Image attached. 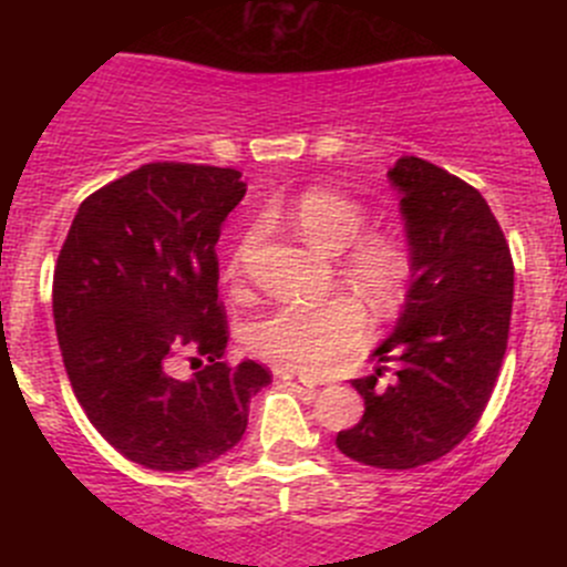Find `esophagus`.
<instances>
[{"mask_svg": "<svg viewBox=\"0 0 567 567\" xmlns=\"http://www.w3.org/2000/svg\"><path fill=\"white\" fill-rule=\"evenodd\" d=\"M279 381H282V384H288V386H293L296 392H305L307 398H316V394H318V384H316V381L301 379V375H293V373H279Z\"/></svg>", "mask_w": 567, "mask_h": 567, "instance_id": "34e87169", "label": "esophagus"}]
</instances>
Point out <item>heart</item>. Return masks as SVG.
Listing matches in <instances>:
<instances>
[{"label": "heart", "mask_w": 567, "mask_h": 567, "mask_svg": "<svg viewBox=\"0 0 567 567\" xmlns=\"http://www.w3.org/2000/svg\"><path fill=\"white\" fill-rule=\"evenodd\" d=\"M293 225L312 247L342 257V277L357 285L370 305L392 310L405 290L409 257L390 238L364 236V210L334 192L301 194L290 208ZM368 337V316L353 299L323 305H282L247 326V348L262 362L296 373H318L357 351Z\"/></svg>", "instance_id": "obj_1"}]
</instances>
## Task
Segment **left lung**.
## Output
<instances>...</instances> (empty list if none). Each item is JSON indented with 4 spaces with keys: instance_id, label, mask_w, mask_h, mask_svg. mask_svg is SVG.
Segmentation results:
<instances>
[{
    "instance_id": "obj_1",
    "label": "left lung",
    "mask_w": 567,
    "mask_h": 567,
    "mask_svg": "<svg viewBox=\"0 0 567 567\" xmlns=\"http://www.w3.org/2000/svg\"><path fill=\"white\" fill-rule=\"evenodd\" d=\"M400 194L411 285L394 329L370 357L398 364L379 386L375 368L351 386L364 414L337 433L348 458L375 468L439 461L477 425L507 348L513 260L477 188L416 156L386 173Z\"/></svg>"
}]
</instances>
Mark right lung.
<instances>
[{
    "mask_svg": "<svg viewBox=\"0 0 567 567\" xmlns=\"http://www.w3.org/2000/svg\"><path fill=\"white\" fill-rule=\"evenodd\" d=\"M247 186L236 169L145 164L79 205L54 268V326L76 400L125 458L192 472L241 442L271 375L221 362L216 241ZM195 353L177 380L168 359Z\"/></svg>",
    "mask_w": 567,
    "mask_h": 567,
    "instance_id": "obj_1",
    "label": "right lung"
}]
</instances>
